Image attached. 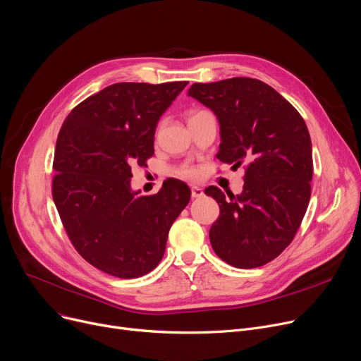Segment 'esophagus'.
<instances>
[{"label": "esophagus", "instance_id": "34e87169", "mask_svg": "<svg viewBox=\"0 0 361 361\" xmlns=\"http://www.w3.org/2000/svg\"><path fill=\"white\" fill-rule=\"evenodd\" d=\"M203 196V189H200L199 185H193L192 187V197L193 199H199Z\"/></svg>", "mask_w": 361, "mask_h": 361}]
</instances>
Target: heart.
<instances>
[{
  "label": "heart",
  "mask_w": 361,
  "mask_h": 361,
  "mask_svg": "<svg viewBox=\"0 0 361 361\" xmlns=\"http://www.w3.org/2000/svg\"><path fill=\"white\" fill-rule=\"evenodd\" d=\"M193 115H195V114H193ZM177 174H178L180 177H187V178H190V177H195L196 171H195L193 168H189V166H183V168H180V169L177 171Z\"/></svg>",
  "instance_id": "1"
}]
</instances>
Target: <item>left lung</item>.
I'll return each instance as SVG.
<instances>
[{
	"label": "left lung",
	"instance_id": "obj_1",
	"mask_svg": "<svg viewBox=\"0 0 361 361\" xmlns=\"http://www.w3.org/2000/svg\"><path fill=\"white\" fill-rule=\"evenodd\" d=\"M189 96L219 122L216 158L245 166L240 195L205 190L219 205L209 230L215 254L238 269L273 261L293 240L311 196V138L302 116L280 94L254 78L193 84Z\"/></svg>",
	"mask_w": 361,
	"mask_h": 361
}]
</instances>
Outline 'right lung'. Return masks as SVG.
I'll list each match as a JSON object with an SVG mask.
<instances>
[{"label": "right lung", "instance_id": "right-lung-1", "mask_svg": "<svg viewBox=\"0 0 361 361\" xmlns=\"http://www.w3.org/2000/svg\"><path fill=\"white\" fill-rule=\"evenodd\" d=\"M187 84L109 85L73 107L61 125L53 200L78 254L107 274L135 279L152 271L190 200L180 180H166L152 196L133 192L130 183L131 166L152 158L156 125Z\"/></svg>", "mask_w": 361, "mask_h": 361}]
</instances>
